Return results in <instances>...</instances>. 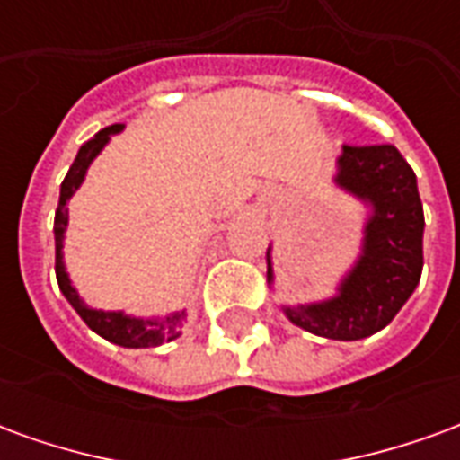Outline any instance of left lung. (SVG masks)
I'll return each mask as SVG.
<instances>
[{
    "label": "left lung",
    "instance_id": "8db88e82",
    "mask_svg": "<svg viewBox=\"0 0 460 460\" xmlns=\"http://www.w3.org/2000/svg\"><path fill=\"white\" fill-rule=\"evenodd\" d=\"M335 187L367 209L362 246L340 279L335 296L280 305L283 315L318 338L362 340L386 328L419 286L424 269V207L416 174L394 145H342ZM266 280L276 283L273 246L266 251Z\"/></svg>",
    "mask_w": 460,
    "mask_h": 460
}]
</instances>
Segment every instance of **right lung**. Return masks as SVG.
<instances>
[{
  "mask_svg": "<svg viewBox=\"0 0 460 460\" xmlns=\"http://www.w3.org/2000/svg\"><path fill=\"white\" fill-rule=\"evenodd\" d=\"M125 125H111L95 132L93 137L81 145V150L75 155L71 170L66 174L64 184H61V197H58V209H56L54 219V236H56V279H58V288L66 296V300L74 305V310L84 318L88 328L98 332L101 338L120 347H130V349H140V347H160L164 342H172L181 335V328L187 323V310H174L167 313L164 318H135L128 315L125 310H98L85 305V300L78 296V290L68 279V270L64 263V239L66 226H68V201L74 197L78 187L84 184L88 167L93 160L103 152V147L111 142L113 135L122 132Z\"/></svg>",
  "mask_w": 460,
  "mask_h": 460,
  "instance_id": "1",
  "label": "right lung"
}]
</instances>
